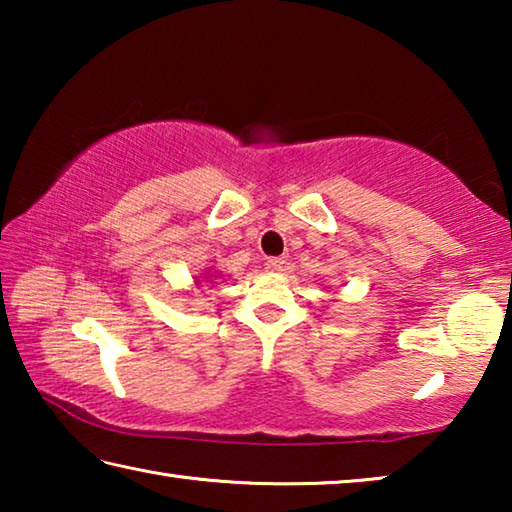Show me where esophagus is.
<instances>
[{"label":"esophagus","mask_w":512,"mask_h":512,"mask_svg":"<svg viewBox=\"0 0 512 512\" xmlns=\"http://www.w3.org/2000/svg\"><path fill=\"white\" fill-rule=\"evenodd\" d=\"M284 264H287V262H284V257H268L264 262V268L268 273H280Z\"/></svg>","instance_id":"esophagus-1"}]
</instances>
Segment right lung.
Masks as SVG:
<instances>
[{
    "mask_svg": "<svg viewBox=\"0 0 512 512\" xmlns=\"http://www.w3.org/2000/svg\"><path fill=\"white\" fill-rule=\"evenodd\" d=\"M223 273L221 271H216V268H205V273L201 275V277H196L194 280V287L198 289L201 287V282H212V280H219Z\"/></svg>",
    "mask_w": 512,
    "mask_h": 512,
    "instance_id": "right-lung-1",
    "label": "right lung"
}]
</instances>
